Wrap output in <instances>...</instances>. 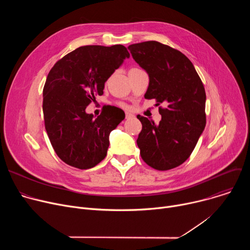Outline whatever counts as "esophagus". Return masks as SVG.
<instances>
[{
	"label": "esophagus",
	"instance_id": "esophagus-1",
	"mask_svg": "<svg viewBox=\"0 0 250 250\" xmlns=\"http://www.w3.org/2000/svg\"><path fill=\"white\" fill-rule=\"evenodd\" d=\"M133 116L131 115V114H129V113H125V119L126 120H128V119H131Z\"/></svg>",
	"mask_w": 250,
	"mask_h": 250
}]
</instances>
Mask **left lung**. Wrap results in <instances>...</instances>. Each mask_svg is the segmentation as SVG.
Masks as SVG:
<instances>
[{
    "label": "left lung",
    "mask_w": 250,
    "mask_h": 250,
    "mask_svg": "<svg viewBox=\"0 0 250 250\" xmlns=\"http://www.w3.org/2000/svg\"><path fill=\"white\" fill-rule=\"evenodd\" d=\"M134 61L146 70V99H155L161 121L156 125L137 116L142 129L136 144L144 161L165 171L185 162L206 126V92L193 63L179 50L158 42L128 46Z\"/></svg>",
    "instance_id": "1"
}]
</instances>
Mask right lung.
<instances>
[{
    "label": "right lung",
    "instance_id": "right-lung-1",
    "mask_svg": "<svg viewBox=\"0 0 250 250\" xmlns=\"http://www.w3.org/2000/svg\"><path fill=\"white\" fill-rule=\"evenodd\" d=\"M129 53L122 44L78 47L57 61L49 71L42 110L51 146L66 164L89 169L106 155L109 136L125 119L117 106H109L96 119L86 113L96 95Z\"/></svg>",
    "mask_w": 250,
    "mask_h": 250
}]
</instances>
